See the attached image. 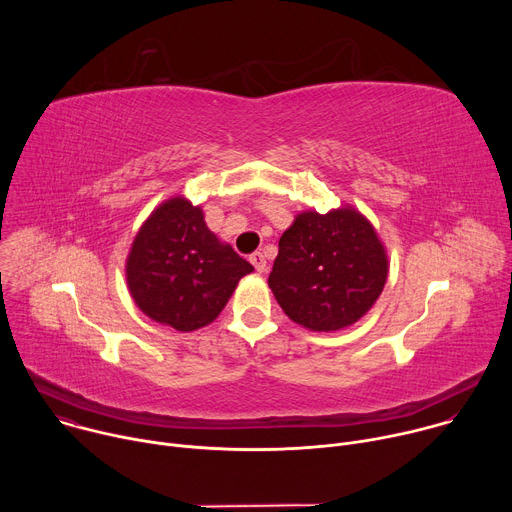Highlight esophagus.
<instances>
[{"label": "esophagus", "instance_id": "esophagus-1", "mask_svg": "<svg viewBox=\"0 0 512 512\" xmlns=\"http://www.w3.org/2000/svg\"><path fill=\"white\" fill-rule=\"evenodd\" d=\"M249 261L253 263V267H255L259 273H263V271L267 269V261H265V255H263V253H259V251H257V253H253V255L249 257Z\"/></svg>", "mask_w": 512, "mask_h": 512}]
</instances>
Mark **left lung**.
Masks as SVG:
<instances>
[{"mask_svg": "<svg viewBox=\"0 0 512 512\" xmlns=\"http://www.w3.org/2000/svg\"><path fill=\"white\" fill-rule=\"evenodd\" d=\"M387 273V251L358 210H308L281 235L269 287L289 320L334 332L373 308Z\"/></svg>", "mask_w": 512, "mask_h": 512, "instance_id": "obj_1", "label": "left lung"}]
</instances>
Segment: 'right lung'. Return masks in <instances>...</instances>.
Masks as SVG:
<instances>
[{"mask_svg": "<svg viewBox=\"0 0 512 512\" xmlns=\"http://www.w3.org/2000/svg\"><path fill=\"white\" fill-rule=\"evenodd\" d=\"M253 265L208 231L200 206L182 196L160 204L135 235L125 273L131 298L152 320L180 332L210 324Z\"/></svg>", "mask_w": 512, "mask_h": 512, "instance_id": "1", "label": "right lung"}]
</instances>
